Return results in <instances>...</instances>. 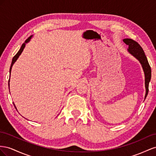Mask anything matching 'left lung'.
<instances>
[{
	"mask_svg": "<svg viewBox=\"0 0 156 156\" xmlns=\"http://www.w3.org/2000/svg\"><path fill=\"white\" fill-rule=\"evenodd\" d=\"M127 45L129 46L127 50L129 53L134 56L136 59L139 61L143 69L145 76V87H146V95L145 98L147 97L148 93L149 82L151 80V67L148 63V61L142 47L136 41L130 38H125L123 40Z\"/></svg>",
	"mask_w": 156,
	"mask_h": 156,
	"instance_id": "obj_1",
	"label": "left lung"
}]
</instances>
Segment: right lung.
<instances>
[{"label": "right lung", "mask_w": 156, "mask_h": 156, "mask_svg": "<svg viewBox=\"0 0 156 156\" xmlns=\"http://www.w3.org/2000/svg\"><path fill=\"white\" fill-rule=\"evenodd\" d=\"M32 37H33V35H31L30 37H29L26 40L25 42L23 44H22V46H21V48H20V50H19V51L16 53V55L14 57H13L12 61V64H11V66H10V73H11V70H12V67L13 65L14 64V63L17 61V59H18L19 56L21 55V53H22V51H23L24 48L25 47V44H26L27 43H28V42L30 41V40L31 39V38H32ZM10 82V79H9V82ZM8 86H9V89H10V83H8ZM14 106H15V105H14ZM15 108H16V106H15Z\"/></svg>", "instance_id": "add662e5"}]
</instances>
